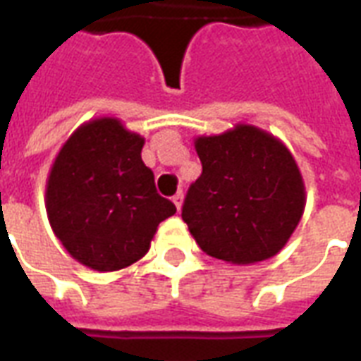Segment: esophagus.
I'll return each mask as SVG.
<instances>
[{"instance_id":"obj_1","label":"esophagus","mask_w":361,"mask_h":361,"mask_svg":"<svg viewBox=\"0 0 361 361\" xmlns=\"http://www.w3.org/2000/svg\"><path fill=\"white\" fill-rule=\"evenodd\" d=\"M172 202H174L178 210H181V204H183V192H181V191L176 192L174 197H172Z\"/></svg>"}]
</instances>
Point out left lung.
Listing matches in <instances>:
<instances>
[{
  "label": "left lung",
  "instance_id": "1",
  "mask_svg": "<svg viewBox=\"0 0 361 361\" xmlns=\"http://www.w3.org/2000/svg\"><path fill=\"white\" fill-rule=\"evenodd\" d=\"M202 174L187 191L181 217L204 254L233 265L271 259L301 221L307 191L280 137L238 123L195 137Z\"/></svg>",
  "mask_w": 361,
  "mask_h": 361
}]
</instances>
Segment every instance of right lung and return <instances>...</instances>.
Instances as JSON below:
<instances>
[{
	"instance_id": "1",
	"label": "right lung",
	"mask_w": 361,
	"mask_h": 361,
	"mask_svg": "<svg viewBox=\"0 0 361 361\" xmlns=\"http://www.w3.org/2000/svg\"><path fill=\"white\" fill-rule=\"evenodd\" d=\"M144 144L117 117H96L71 132L49 170L52 233L92 271H121L142 259L159 224L176 214L142 161Z\"/></svg>"
}]
</instances>
